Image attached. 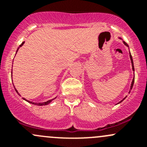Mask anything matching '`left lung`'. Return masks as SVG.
I'll return each instance as SVG.
<instances>
[{
	"instance_id": "1",
	"label": "left lung",
	"mask_w": 147,
	"mask_h": 147,
	"mask_svg": "<svg viewBox=\"0 0 147 147\" xmlns=\"http://www.w3.org/2000/svg\"><path fill=\"white\" fill-rule=\"evenodd\" d=\"M123 42H124V45H125L126 46H127V47H129L128 45H127V44L126 43V42H124V41H123ZM129 57H130V60H131V65H132V69H133V71H134V63H133V60H132V57H131V53H129ZM134 78H133V80H132V82H131V87H130V89H131H131H132V87H133V85H134ZM126 97H125V98H126ZM125 98H124V99H123V100H121V102H119V103H120V102H122L123 100H124V99H125ZM119 103H118V104H119Z\"/></svg>"
}]
</instances>
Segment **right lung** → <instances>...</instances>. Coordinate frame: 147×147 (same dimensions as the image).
Listing matches in <instances>:
<instances>
[{"mask_svg":"<svg viewBox=\"0 0 147 147\" xmlns=\"http://www.w3.org/2000/svg\"><path fill=\"white\" fill-rule=\"evenodd\" d=\"M24 42H22V44H21V45H20V47H21V46H23V44H24ZM20 47H19L18 48V50H17V51H16V53H17V52H18V49L20 48ZM11 73H12V72H11ZM15 90H16V92H17L18 94H19V95H20V94H19L17 90H16V88H15ZM55 99V98H54V99H52V100H48V101H47V102H42V103H36V102H30V101H28V100H26V99H25V98H23V100H26V101H27L28 102H29V103L33 104V105H40V106H42V105H48V104H50V102H51L52 101H53V100H54Z\"/></svg>","mask_w":147,"mask_h":147,"instance_id":"add662e5","label":"right lung"}]
</instances>
